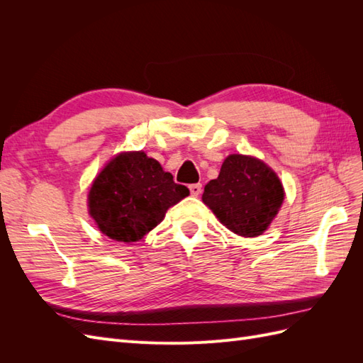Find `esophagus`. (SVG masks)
I'll return each instance as SVG.
<instances>
[{
  "label": "esophagus",
  "instance_id": "1",
  "mask_svg": "<svg viewBox=\"0 0 363 363\" xmlns=\"http://www.w3.org/2000/svg\"><path fill=\"white\" fill-rule=\"evenodd\" d=\"M189 191H191V195L192 196H199L203 191V186L200 183H194V184H189Z\"/></svg>",
  "mask_w": 363,
  "mask_h": 363
}]
</instances>
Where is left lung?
Segmentation results:
<instances>
[{
  "instance_id": "left-lung-1",
  "label": "left lung",
  "mask_w": 363,
  "mask_h": 363,
  "mask_svg": "<svg viewBox=\"0 0 363 363\" xmlns=\"http://www.w3.org/2000/svg\"><path fill=\"white\" fill-rule=\"evenodd\" d=\"M283 186L271 168L255 157L228 156L218 179L204 186L203 203L233 233L252 238L265 232L283 203Z\"/></svg>"
}]
</instances>
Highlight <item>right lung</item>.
Listing matches in <instances>:
<instances>
[{
  "instance_id": "right-lung-1",
  "label": "right lung",
  "mask_w": 363,
  "mask_h": 363,
  "mask_svg": "<svg viewBox=\"0 0 363 363\" xmlns=\"http://www.w3.org/2000/svg\"><path fill=\"white\" fill-rule=\"evenodd\" d=\"M189 189L145 152H123L106 164L89 192L98 228L119 242H136L155 228Z\"/></svg>"
}]
</instances>
